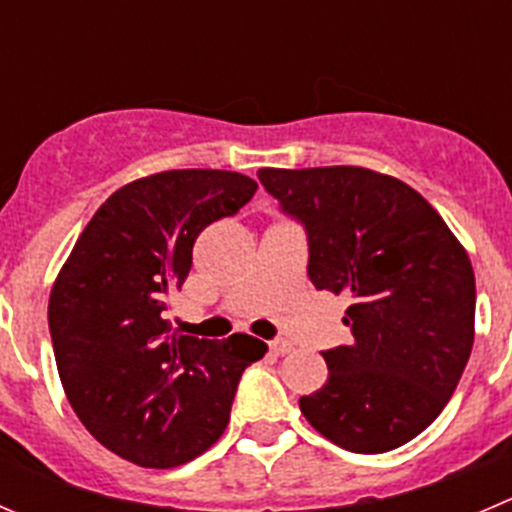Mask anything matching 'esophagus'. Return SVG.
<instances>
[{"label": "esophagus", "instance_id": "obj_1", "mask_svg": "<svg viewBox=\"0 0 512 512\" xmlns=\"http://www.w3.org/2000/svg\"><path fill=\"white\" fill-rule=\"evenodd\" d=\"M269 349L276 357H284V354L291 352V342H286V339H274V342L269 344Z\"/></svg>", "mask_w": 512, "mask_h": 512}]
</instances>
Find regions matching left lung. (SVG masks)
I'll return each mask as SVG.
<instances>
[{
  "mask_svg": "<svg viewBox=\"0 0 512 512\" xmlns=\"http://www.w3.org/2000/svg\"><path fill=\"white\" fill-rule=\"evenodd\" d=\"M309 236V279L352 299L354 342L321 352L329 377L299 399L349 452L394 450L445 410L475 339V274L440 213L407 183L359 165L261 168Z\"/></svg>",
  "mask_w": 512,
  "mask_h": 512,
  "instance_id": "1",
  "label": "left lung"
}]
</instances>
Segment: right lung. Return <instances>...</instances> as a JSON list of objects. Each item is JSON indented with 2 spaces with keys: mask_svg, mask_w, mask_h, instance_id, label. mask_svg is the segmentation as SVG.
<instances>
[{
  "mask_svg": "<svg viewBox=\"0 0 512 512\" xmlns=\"http://www.w3.org/2000/svg\"><path fill=\"white\" fill-rule=\"evenodd\" d=\"M259 183L231 170H163L107 198L50 291L57 372L92 437L140 467L183 465L223 435L261 339L186 337L170 296L193 266L198 233L251 201Z\"/></svg>",
  "mask_w": 512,
  "mask_h": 512,
  "instance_id": "right-lung-1",
  "label": "right lung"
}]
</instances>
